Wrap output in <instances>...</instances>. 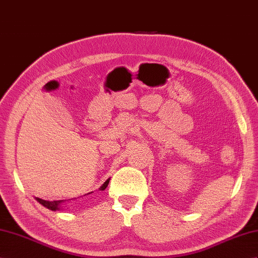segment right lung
<instances>
[{"label": "right lung", "instance_id": "add662e5", "mask_svg": "<svg viewBox=\"0 0 258 258\" xmlns=\"http://www.w3.org/2000/svg\"><path fill=\"white\" fill-rule=\"evenodd\" d=\"M108 182H109V179H107L105 182L103 183V185L100 187V191H103V190H105L106 189V186L108 185ZM37 201L39 202L40 204H42L44 207H46V208H48V210H51V211H58L59 208H60V204L62 203V202H65L64 200H60V201H45V200H42V199H39V198H37Z\"/></svg>", "mask_w": 258, "mask_h": 258}]
</instances>
